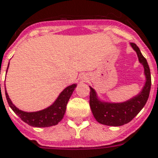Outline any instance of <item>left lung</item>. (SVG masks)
Returning <instances> with one entry per match:
<instances>
[{
  "label": "left lung",
  "mask_w": 158,
  "mask_h": 158,
  "mask_svg": "<svg viewBox=\"0 0 158 158\" xmlns=\"http://www.w3.org/2000/svg\"><path fill=\"white\" fill-rule=\"evenodd\" d=\"M130 46L132 48L137 55L139 63L144 69L145 84L139 92L131 99L123 102H110L102 100L94 88H90L89 106L94 117L99 123L110 126L120 127L132 120L141 111L148 101L151 89V73L147 59L141 54L139 48L135 43H131Z\"/></svg>",
  "instance_id": "left-lung-1"
}]
</instances>
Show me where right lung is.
Here are the masks:
<instances>
[{
	"instance_id": "right-lung-1",
	"label": "right lung",
	"mask_w": 158,
	"mask_h": 158,
	"mask_svg": "<svg viewBox=\"0 0 158 158\" xmlns=\"http://www.w3.org/2000/svg\"><path fill=\"white\" fill-rule=\"evenodd\" d=\"M8 67H9V64H8ZM7 69H6V72H7ZM76 86H77V84L69 85L59 94L58 98L51 106L41 110L32 112L24 111L17 108L9 98L6 90L5 91H6V100L10 107L24 122L28 124L31 127H48L55 126L58 124L59 121H62L66 111L68 101L73 94V90L75 89Z\"/></svg>"
}]
</instances>
